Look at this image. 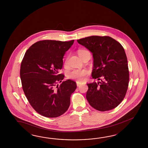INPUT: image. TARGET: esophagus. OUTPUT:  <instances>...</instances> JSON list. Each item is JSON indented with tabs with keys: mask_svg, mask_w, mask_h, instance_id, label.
<instances>
[{
	"mask_svg": "<svg viewBox=\"0 0 148 148\" xmlns=\"http://www.w3.org/2000/svg\"><path fill=\"white\" fill-rule=\"evenodd\" d=\"M76 84H77V87H79L80 86V84L79 82H76Z\"/></svg>",
	"mask_w": 148,
	"mask_h": 148,
	"instance_id": "1",
	"label": "esophagus"
}]
</instances>
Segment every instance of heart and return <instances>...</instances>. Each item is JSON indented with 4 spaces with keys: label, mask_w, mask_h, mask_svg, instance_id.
Masks as SVG:
<instances>
[{
    "label": "heart",
    "mask_w": 148,
    "mask_h": 148,
    "mask_svg": "<svg viewBox=\"0 0 148 148\" xmlns=\"http://www.w3.org/2000/svg\"><path fill=\"white\" fill-rule=\"evenodd\" d=\"M88 52L85 49H80L78 51V54L80 58L86 52ZM88 71L86 69H75L68 72L67 76L72 80H76L78 82H83L88 74Z\"/></svg>",
    "instance_id": "obj_1"
}]
</instances>
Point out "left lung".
<instances>
[{
    "mask_svg": "<svg viewBox=\"0 0 148 148\" xmlns=\"http://www.w3.org/2000/svg\"><path fill=\"white\" fill-rule=\"evenodd\" d=\"M77 41L92 52V77L101 80L87 84L86 98L89 103L101 112L116 108L124 99L129 80L124 48L110 36H88Z\"/></svg>",
    "mask_w": 148,
    "mask_h": 148,
    "instance_id": "left-lung-1",
    "label": "left lung"
}]
</instances>
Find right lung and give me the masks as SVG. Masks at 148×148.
I'll return each mask as SVG.
<instances>
[{
    "label": "right lung",
    "mask_w": 148,
    "mask_h": 148,
    "mask_svg": "<svg viewBox=\"0 0 148 148\" xmlns=\"http://www.w3.org/2000/svg\"><path fill=\"white\" fill-rule=\"evenodd\" d=\"M74 40H42L36 42L25 54L20 66V79L25 96L33 109L42 116L53 118L64 114L70 106V97L76 82L62 81L58 74L63 58ZM62 84L59 86L58 82Z\"/></svg>",
    "instance_id": "add662e5"
}]
</instances>
